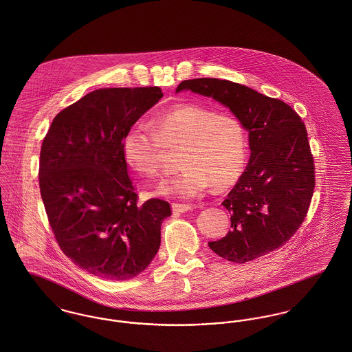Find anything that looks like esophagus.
Returning <instances> with one entry per match:
<instances>
[{"instance_id": "esophagus-1", "label": "esophagus", "mask_w": 352, "mask_h": 352, "mask_svg": "<svg viewBox=\"0 0 352 352\" xmlns=\"http://www.w3.org/2000/svg\"><path fill=\"white\" fill-rule=\"evenodd\" d=\"M172 210L173 212H177V214H183V212H187L192 210L191 204H180V203H172Z\"/></svg>"}]
</instances>
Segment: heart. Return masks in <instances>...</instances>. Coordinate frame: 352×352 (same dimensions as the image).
Listing matches in <instances>:
<instances>
[{"instance_id":"b5f03b06","label":"heart","mask_w":352,"mask_h":352,"mask_svg":"<svg viewBox=\"0 0 352 352\" xmlns=\"http://www.w3.org/2000/svg\"><path fill=\"white\" fill-rule=\"evenodd\" d=\"M151 129L133 125L121 140L129 166L148 177L165 169L166 152L179 153L180 173L153 193L195 197L211 184L214 190L234 186L242 176L248 157V133L239 118L215 113L195 103L177 104L151 120Z\"/></svg>"}]
</instances>
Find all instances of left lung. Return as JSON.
<instances>
[{
    "label": "left lung",
    "mask_w": 352,
    "mask_h": 352,
    "mask_svg": "<svg viewBox=\"0 0 352 352\" xmlns=\"http://www.w3.org/2000/svg\"><path fill=\"white\" fill-rule=\"evenodd\" d=\"M230 107L249 130L250 160L224 199L231 231L208 242L227 261L245 263L283 248L304 222L315 191V160L301 117L288 103L215 78L183 80Z\"/></svg>",
    "instance_id": "left-lung-1"
}]
</instances>
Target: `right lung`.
I'll return each mask as SVG.
<instances>
[{"instance_id": "1", "label": "right lung", "mask_w": 352, "mask_h": 352, "mask_svg": "<svg viewBox=\"0 0 352 352\" xmlns=\"http://www.w3.org/2000/svg\"><path fill=\"white\" fill-rule=\"evenodd\" d=\"M162 96L160 87L98 89L62 110L40 151L38 186L65 256L107 280L144 272L159 252L168 201L138 195L121 140Z\"/></svg>"}]
</instances>
